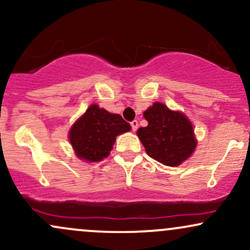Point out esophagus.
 I'll list each match as a JSON object with an SVG mask.
<instances>
[{
  "instance_id": "esophagus-1",
  "label": "esophagus",
  "mask_w": 250,
  "mask_h": 250,
  "mask_svg": "<svg viewBox=\"0 0 250 250\" xmlns=\"http://www.w3.org/2000/svg\"><path fill=\"white\" fill-rule=\"evenodd\" d=\"M130 125H131V129H133V131H136L137 127H139V122H137L136 120H134V121L130 122Z\"/></svg>"
}]
</instances>
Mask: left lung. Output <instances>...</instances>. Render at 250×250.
<instances>
[{
  "label": "left lung",
  "mask_w": 250,
  "mask_h": 250,
  "mask_svg": "<svg viewBox=\"0 0 250 250\" xmlns=\"http://www.w3.org/2000/svg\"><path fill=\"white\" fill-rule=\"evenodd\" d=\"M147 127L137 129V136L151 159L169 167L185 162L196 148L191 122L181 111L155 102L143 113Z\"/></svg>",
  "instance_id": "obj_1"
}]
</instances>
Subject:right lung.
Here are the masks:
<instances>
[{
    "mask_svg": "<svg viewBox=\"0 0 250 250\" xmlns=\"http://www.w3.org/2000/svg\"><path fill=\"white\" fill-rule=\"evenodd\" d=\"M130 129V125L121 115L91 104L71 125L69 141L79 159L99 162L110 154L117 135Z\"/></svg>",
    "mask_w": 250,
    "mask_h": 250,
    "instance_id": "right-lung-1",
    "label": "right lung"
}]
</instances>
